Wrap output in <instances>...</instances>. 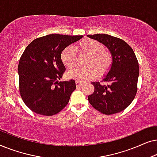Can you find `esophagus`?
<instances>
[{"instance_id":"obj_1","label":"esophagus","mask_w":157,"mask_h":157,"mask_svg":"<svg viewBox=\"0 0 157 157\" xmlns=\"http://www.w3.org/2000/svg\"><path fill=\"white\" fill-rule=\"evenodd\" d=\"M76 86H77V87H81V86L83 85V83L80 82V81H76Z\"/></svg>"}]
</instances>
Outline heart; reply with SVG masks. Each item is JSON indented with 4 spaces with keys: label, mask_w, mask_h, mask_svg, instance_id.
<instances>
[{
    "label": "heart",
    "mask_w": 157,
    "mask_h": 157,
    "mask_svg": "<svg viewBox=\"0 0 157 157\" xmlns=\"http://www.w3.org/2000/svg\"><path fill=\"white\" fill-rule=\"evenodd\" d=\"M103 45L94 39H85L76 45V49L81 56H89L87 68H76L68 73L69 78L78 81H90L97 75L106 74L112 64V56L109 51L105 50ZM61 59L63 65L67 68H74L76 64L77 54L76 50L71 46L65 48L61 52Z\"/></svg>",
    "instance_id": "1"
}]
</instances>
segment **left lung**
Here are the masks:
<instances>
[{"mask_svg": "<svg viewBox=\"0 0 157 157\" xmlns=\"http://www.w3.org/2000/svg\"><path fill=\"white\" fill-rule=\"evenodd\" d=\"M104 44L112 56V64L103 81L108 85L92 82L94 92L88 96L90 104L104 114L119 113L129 106L136 96L139 63L129 45L108 34L88 35Z\"/></svg>", "mask_w": 157, "mask_h": 157, "instance_id": "1", "label": "left lung"}]
</instances>
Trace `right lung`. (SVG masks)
<instances>
[{
  "instance_id": "right-lung-1",
  "label": "right lung",
  "mask_w": 157,
  "mask_h": 157,
  "mask_svg": "<svg viewBox=\"0 0 157 157\" xmlns=\"http://www.w3.org/2000/svg\"><path fill=\"white\" fill-rule=\"evenodd\" d=\"M83 36L50 34L33 40L18 63L19 90L25 104L33 112L53 116L64 109L76 89L73 79L59 81L66 71L63 50Z\"/></svg>"
}]
</instances>
